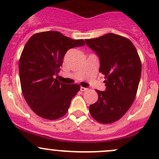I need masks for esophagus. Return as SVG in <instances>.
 Segmentation results:
<instances>
[{
  "instance_id": "obj_1",
  "label": "esophagus",
  "mask_w": 159,
  "mask_h": 159,
  "mask_svg": "<svg viewBox=\"0 0 159 159\" xmlns=\"http://www.w3.org/2000/svg\"><path fill=\"white\" fill-rule=\"evenodd\" d=\"M87 88H86V87H83V86H82V87H80V90H81L82 92H84V91H86L87 90Z\"/></svg>"
}]
</instances>
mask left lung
Wrapping results in <instances>:
<instances>
[{
	"label": "left lung",
	"instance_id": "1",
	"mask_svg": "<svg viewBox=\"0 0 159 159\" xmlns=\"http://www.w3.org/2000/svg\"><path fill=\"white\" fill-rule=\"evenodd\" d=\"M85 40L99 56V72L105 76L106 86V91L96 90L99 98L89 106V112L100 123H112L125 115L134 102L142 72L140 57L132 42L117 34Z\"/></svg>",
	"mask_w": 159,
	"mask_h": 159
}]
</instances>
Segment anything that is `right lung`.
<instances>
[{"mask_svg": "<svg viewBox=\"0 0 159 159\" xmlns=\"http://www.w3.org/2000/svg\"><path fill=\"white\" fill-rule=\"evenodd\" d=\"M84 44L83 40H73L58 31H45L34 34L24 46L19 60L21 90L37 116L55 120L67 112L80 86L65 84L53 76L60 72L69 49Z\"/></svg>", "mask_w": 159, "mask_h": 159, "instance_id": "add662e5", "label": "right lung"}]
</instances>
